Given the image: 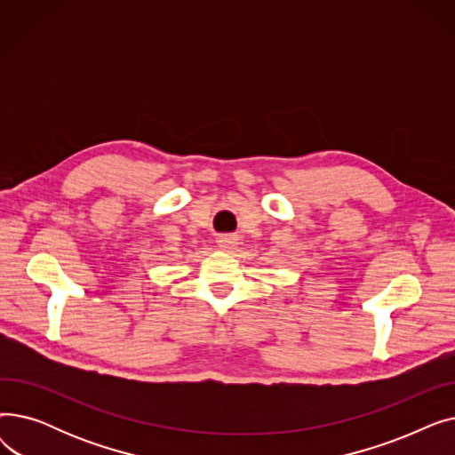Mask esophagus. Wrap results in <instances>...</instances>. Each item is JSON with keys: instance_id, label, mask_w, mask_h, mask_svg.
Masks as SVG:
<instances>
[{"instance_id": "esophagus-1", "label": "esophagus", "mask_w": 455, "mask_h": 455, "mask_svg": "<svg viewBox=\"0 0 455 455\" xmlns=\"http://www.w3.org/2000/svg\"><path fill=\"white\" fill-rule=\"evenodd\" d=\"M218 247L223 249V251H232V249L237 247V237L235 235H228V234L220 235L218 237Z\"/></svg>"}]
</instances>
